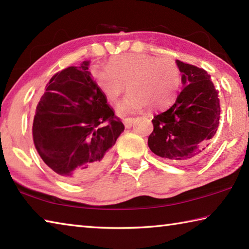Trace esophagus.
<instances>
[{"label": "esophagus", "instance_id": "1", "mask_svg": "<svg viewBox=\"0 0 249 249\" xmlns=\"http://www.w3.org/2000/svg\"><path fill=\"white\" fill-rule=\"evenodd\" d=\"M134 123V119L133 117H127V119L124 120V125L126 128H129L130 126H132V124Z\"/></svg>", "mask_w": 249, "mask_h": 249}]
</instances>
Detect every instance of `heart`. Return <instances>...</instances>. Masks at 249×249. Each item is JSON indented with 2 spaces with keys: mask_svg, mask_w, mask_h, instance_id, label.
Segmentation results:
<instances>
[{
  "mask_svg": "<svg viewBox=\"0 0 249 249\" xmlns=\"http://www.w3.org/2000/svg\"><path fill=\"white\" fill-rule=\"evenodd\" d=\"M90 73L96 88L112 104L119 102L126 86L129 94L120 105L121 114L144 107L151 111L166 107L175 99L181 82L175 59L136 53L112 57L107 68L93 66Z\"/></svg>",
  "mask_w": 249,
  "mask_h": 249,
  "instance_id": "obj_1",
  "label": "heart"
}]
</instances>
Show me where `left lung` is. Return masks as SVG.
<instances>
[{
	"label": "left lung",
	"instance_id": "left-lung-1",
	"mask_svg": "<svg viewBox=\"0 0 249 249\" xmlns=\"http://www.w3.org/2000/svg\"><path fill=\"white\" fill-rule=\"evenodd\" d=\"M183 88L174 104L155 115L150 150L172 162L189 163L203 156L220 124L218 91L204 69L177 60Z\"/></svg>",
	"mask_w": 249,
	"mask_h": 249
}]
</instances>
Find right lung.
<instances>
[{
	"mask_svg": "<svg viewBox=\"0 0 249 249\" xmlns=\"http://www.w3.org/2000/svg\"><path fill=\"white\" fill-rule=\"evenodd\" d=\"M123 130V123L91 77L89 61H83L49 80L36 107L33 138L54 174L79 183L105 169Z\"/></svg>",
	"mask_w": 249,
	"mask_h": 249,
	"instance_id": "obj_1",
	"label": "right lung"
}]
</instances>
